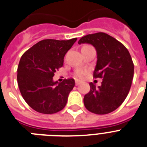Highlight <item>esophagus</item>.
Segmentation results:
<instances>
[{
  "label": "esophagus",
  "mask_w": 147,
  "mask_h": 147,
  "mask_svg": "<svg viewBox=\"0 0 147 147\" xmlns=\"http://www.w3.org/2000/svg\"><path fill=\"white\" fill-rule=\"evenodd\" d=\"M80 83H81V82L78 81V80H76V81H75V85H79Z\"/></svg>",
  "instance_id": "esophagus-1"
}]
</instances>
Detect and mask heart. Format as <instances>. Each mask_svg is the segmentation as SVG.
Instances as JSON below:
<instances>
[{
    "instance_id": "b5f03b06",
    "label": "heart",
    "mask_w": 147,
    "mask_h": 147,
    "mask_svg": "<svg viewBox=\"0 0 147 147\" xmlns=\"http://www.w3.org/2000/svg\"><path fill=\"white\" fill-rule=\"evenodd\" d=\"M84 46H86V45H84ZM85 74H86V71H84L82 69H77L74 71V76L76 79H82L84 76H85Z\"/></svg>"
}]
</instances>
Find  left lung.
Returning a JSON list of instances; mask_svg holds the SVG:
<instances>
[{
	"label": "left lung",
	"mask_w": 147,
	"mask_h": 147,
	"mask_svg": "<svg viewBox=\"0 0 147 147\" xmlns=\"http://www.w3.org/2000/svg\"><path fill=\"white\" fill-rule=\"evenodd\" d=\"M78 43L94 46L97 62L93 77L103 79L98 88L90 83V90L84 97V105L93 113H110L124 102L130 90L134 74L130 54L121 42L104 32L84 36Z\"/></svg>",
	"instance_id": "left-lung-1"
}]
</instances>
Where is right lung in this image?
Segmentation results:
<instances>
[{
  "label": "right lung",
  "mask_w": 147,
  "mask_h": 147,
  "mask_svg": "<svg viewBox=\"0 0 147 147\" xmlns=\"http://www.w3.org/2000/svg\"><path fill=\"white\" fill-rule=\"evenodd\" d=\"M77 38L41 40L22 55L18 67V84L27 104L37 112L53 114L64 108L74 79L53 81L54 73L62 67L64 57Z\"/></svg>",
  "instance_id": "1"
}]
</instances>
